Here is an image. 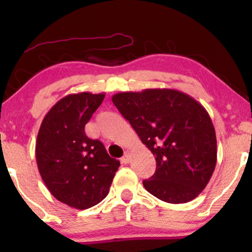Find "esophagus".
Masks as SVG:
<instances>
[{
  "label": "esophagus",
  "mask_w": 252,
  "mask_h": 252,
  "mask_svg": "<svg viewBox=\"0 0 252 252\" xmlns=\"http://www.w3.org/2000/svg\"><path fill=\"white\" fill-rule=\"evenodd\" d=\"M121 160H122L123 163H126V164L129 163L130 162V154H129V153H126V154L123 155V158H121Z\"/></svg>",
  "instance_id": "34e87169"
}]
</instances>
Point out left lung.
Returning a JSON list of instances; mask_svg holds the SVG:
<instances>
[{"instance_id": "left-lung-1", "label": "left lung", "mask_w": 252, "mask_h": 252, "mask_svg": "<svg viewBox=\"0 0 252 252\" xmlns=\"http://www.w3.org/2000/svg\"><path fill=\"white\" fill-rule=\"evenodd\" d=\"M112 103L155 156L156 170L144 189L170 204L200 194L217 163L216 130L204 106L172 89L120 92Z\"/></svg>"}]
</instances>
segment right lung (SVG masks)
<instances>
[{"instance_id":"right-lung-1","label":"right lung","mask_w":252,"mask_h":252,"mask_svg":"<svg viewBox=\"0 0 252 252\" xmlns=\"http://www.w3.org/2000/svg\"><path fill=\"white\" fill-rule=\"evenodd\" d=\"M104 94H72L43 118L35 144L37 168L54 198L86 210L108 195L120 161L103 143L85 135V124L102 104Z\"/></svg>"}]
</instances>
